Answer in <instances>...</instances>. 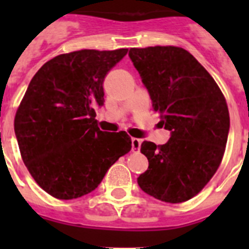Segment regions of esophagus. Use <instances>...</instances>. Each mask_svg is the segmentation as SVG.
Returning <instances> with one entry per match:
<instances>
[{
    "instance_id": "1",
    "label": "esophagus",
    "mask_w": 249,
    "mask_h": 249,
    "mask_svg": "<svg viewBox=\"0 0 249 249\" xmlns=\"http://www.w3.org/2000/svg\"><path fill=\"white\" fill-rule=\"evenodd\" d=\"M141 143H142V140H140V138H132V151H140Z\"/></svg>"
}]
</instances>
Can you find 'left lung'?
Segmentation results:
<instances>
[{"mask_svg": "<svg viewBox=\"0 0 249 249\" xmlns=\"http://www.w3.org/2000/svg\"><path fill=\"white\" fill-rule=\"evenodd\" d=\"M128 54L160 113V124L171 131L166 144H141L149 166L137 178L138 186L160 201L186 202L203 190L222 162L230 131L226 98L183 48H131Z\"/></svg>", "mask_w": 249, "mask_h": 249, "instance_id": "8db88e82", "label": "left lung"}]
</instances>
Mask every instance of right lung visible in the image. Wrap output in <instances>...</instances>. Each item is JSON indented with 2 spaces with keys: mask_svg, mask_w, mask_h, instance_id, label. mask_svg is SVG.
Instances as JSON below:
<instances>
[{
  "mask_svg": "<svg viewBox=\"0 0 249 249\" xmlns=\"http://www.w3.org/2000/svg\"><path fill=\"white\" fill-rule=\"evenodd\" d=\"M128 52L81 50L58 54L31 80L15 116L28 172L45 192L73 199L96 190L109 167L132 148L124 131L103 132L96 106L106 74Z\"/></svg>",
  "mask_w": 249,
  "mask_h": 249,
  "instance_id": "add662e5",
  "label": "right lung"
}]
</instances>
